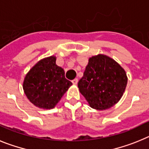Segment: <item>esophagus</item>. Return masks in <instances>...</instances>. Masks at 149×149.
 <instances>
[{"label": "esophagus", "mask_w": 149, "mask_h": 149, "mask_svg": "<svg viewBox=\"0 0 149 149\" xmlns=\"http://www.w3.org/2000/svg\"><path fill=\"white\" fill-rule=\"evenodd\" d=\"M72 82H73V85H76L78 83V79H74L73 80H72Z\"/></svg>", "instance_id": "esophagus-1"}]
</instances>
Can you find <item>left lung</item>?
<instances>
[{"mask_svg":"<svg viewBox=\"0 0 149 149\" xmlns=\"http://www.w3.org/2000/svg\"><path fill=\"white\" fill-rule=\"evenodd\" d=\"M127 84L125 69L109 56L98 54L89 58L78 88L91 108L106 110L121 100Z\"/></svg>","mask_w":149,"mask_h":149,"instance_id":"1","label":"left lung"}]
</instances>
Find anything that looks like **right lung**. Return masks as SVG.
I'll return each instance as SVG.
<instances>
[{
	"label": "right lung",
	"mask_w": 149,
	"mask_h": 149,
	"mask_svg": "<svg viewBox=\"0 0 149 149\" xmlns=\"http://www.w3.org/2000/svg\"><path fill=\"white\" fill-rule=\"evenodd\" d=\"M73 85L64 77V70L56 64V57L41 59L30 69L23 81L27 98L35 107L42 109L55 108Z\"/></svg>",
	"instance_id": "obj_1"
}]
</instances>
